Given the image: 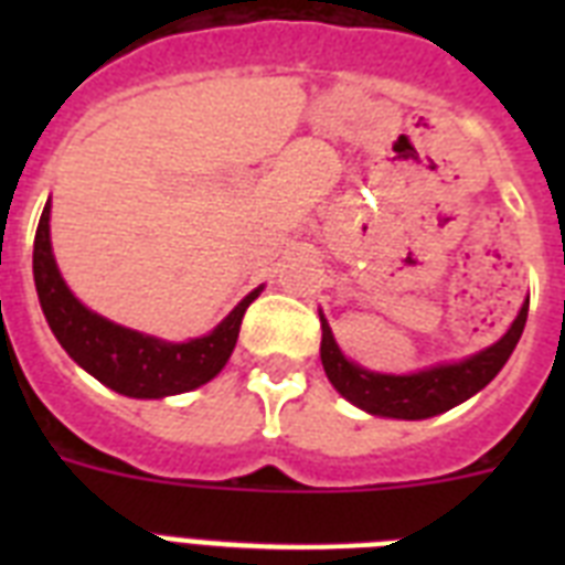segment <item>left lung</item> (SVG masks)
Here are the masks:
<instances>
[{"label": "left lung", "instance_id": "left-lung-1", "mask_svg": "<svg viewBox=\"0 0 565 565\" xmlns=\"http://www.w3.org/2000/svg\"><path fill=\"white\" fill-rule=\"evenodd\" d=\"M319 319H322L319 358H322L328 381L334 384V390L345 402H352L354 407H361L372 416H384V419H430V416H439V413L463 404L475 393H481L483 386L499 375L525 331L527 301L522 305L516 319L510 322L508 331L501 334V340L481 349L478 354H469L455 363L425 366V370L407 372V375L372 372L361 363L349 361L343 349L337 345L328 319L322 313Z\"/></svg>", "mask_w": 565, "mask_h": 565}]
</instances>
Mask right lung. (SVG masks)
<instances>
[{"label":"right lung","mask_w":565,"mask_h":565,"mask_svg":"<svg viewBox=\"0 0 565 565\" xmlns=\"http://www.w3.org/2000/svg\"><path fill=\"white\" fill-rule=\"evenodd\" d=\"M49 216L52 199L43 207L34 234V287L52 334L84 372H90L96 381L128 398H167L190 393L220 375L237 345L243 313L260 296L264 284L248 292L213 331L184 343H170L161 337L117 326L75 299L52 255Z\"/></svg>","instance_id":"obj_1"}]
</instances>
